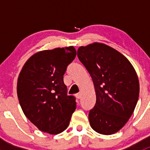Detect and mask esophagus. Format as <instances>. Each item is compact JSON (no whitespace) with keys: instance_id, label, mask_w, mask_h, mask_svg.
I'll return each instance as SVG.
<instances>
[{"instance_id":"obj_1","label":"esophagus","mask_w":150,"mask_h":150,"mask_svg":"<svg viewBox=\"0 0 150 150\" xmlns=\"http://www.w3.org/2000/svg\"><path fill=\"white\" fill-rule=\"evenodd\" d=\"M75 96H76V98L77 99H81V93H77L76 95H75Z\"/></svg>"}]
</instances>
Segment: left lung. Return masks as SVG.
Returning <instances> with one entry per match:
<instances>
[{
    "mask_svg": "<svg viewBox=\"0 0 150 150\" xmlns=\"http://www.w3.org/2000/svg\"><path fill=\"white\" fill-rule=\"evenodd\" d=\"M78 57L96 92V104L88 115L91 127L104 135L115 134L128 121L138 102L137 72L125 56L102 43L80 46Z\"/></svg>",
    "mask_w": 150,
    "mask_h": 150,
    "instance_id": "8db88e82",
    "label": "left lung"
}]
</instances>
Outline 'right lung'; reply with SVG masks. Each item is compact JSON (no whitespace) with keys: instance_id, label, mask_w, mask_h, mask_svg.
Here are the masks:
<instances>
[{"instance_id":"1","label":"right lung","mask_w":150,"mask_h":150,"mask_svg":"<svg viewBox=\"0 0 150 150\" xmlns=\"http://www.w3.org/2000/svg\"><path fill=\"white\" fill-rule=\"evenodd\" d=\"M75 56L74 46L38 51L27 60L19 73V104L40 131L56 135L69 125L76 102L74 96H67L63 75Z\"/></svg>"}]
</instances>
